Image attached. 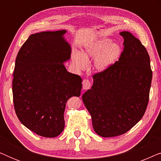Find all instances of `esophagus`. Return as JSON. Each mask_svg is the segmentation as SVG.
<instances>
[{"instance_id": "esophagus-1", "label": "esophagus", "mask_w": 161, "mask_h": 161, "mask_svg": "<svg viewBox=\"0 0 161 161\" xmlns=\"http://www.w3.org/2000/svg\"><path fill=\"white\" fill-rule=\"evenodd\" d=\"M92 86V83L90 82L89 80H88V79H84V80H83V89L84 90H86V89H89L91 88Z\"/></svg>"}]
</instances>
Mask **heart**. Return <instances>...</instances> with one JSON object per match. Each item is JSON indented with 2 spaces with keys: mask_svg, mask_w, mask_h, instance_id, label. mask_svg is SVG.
Returning a JSON list of instances; mask_svg holds the SVG:
<instances>
[{
  "mask_svg": "<svg viewBox=\"0 0 161 161\" xmlns=\"http://www.w3.org/2000/svg\"><path fill=\"white\" fill-rule=\"evenodd\" d=\"M110 39L103 38L85 47L83 53L74 50L72 61L79 69H85L89 58H95L94 66L99 70L106 69L115 63L121 56L122 49L118 43H111Z\"/></svg>",
  "mask_w": 161,
  "mask_h": 161,
  "instance_id": "1",
  "label": "heart"
}]
</instances>
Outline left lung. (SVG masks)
<instances>
[{"instance_id": "obj_1", "label": "left lung", "mask_w": 161, "mask_h": 161, "mask_svg": "<svg viewBox=\"0 0 161 161\" xmlns=\"http://www.w3.org/2000/svg\"><path fill=\"white\" fill-rule=\"evenodd\" d=\"M119 61L93 75V86L82 96L94 131L114 137L130 130L143 117L149 103L153 71L148 52L127 31Z\"/></svg>"}]
</instances>
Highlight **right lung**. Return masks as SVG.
I'll return each instance as SVG.
<instances>
[{"label":"right lung","instance_id":"right-lung-1","mask_svg":"<svg viewBox=\"0 0 161 161\" xmlns=\"http://www.w3.org/2000/svg\"><path fill=\"white\" fill-rule=\"evenodd\" d=\"M65 30L32 34L17 54L12 80L17 117L37 135L53 138L64 128L67 100L79 97L82 78L67 72L64 62L71 49Z\"/></svg>","mask_w":161,"mask_h":161}]
</instances>
